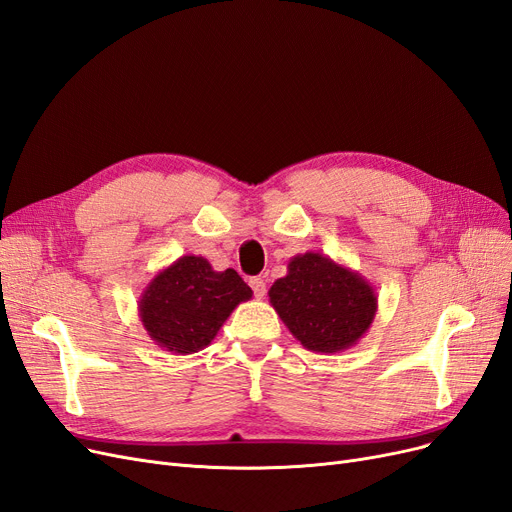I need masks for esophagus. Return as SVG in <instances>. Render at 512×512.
Here are the masks:
<instances>
[{"label":"esophagus","instance_id":"34e87169","mask_svg":"<svg viewBox=\"0 0 512 512\" xmlns=\"http://www.w3.org/2000/svg\"><path fill=\"white\" fill-rule=\"evenodd\" d=\"M250 286H252L256 298H262L264 294H267V284H264L262 277H252V279H250Z\"/></svg>","mask_w":512,"mask_h":512}]
</instances>
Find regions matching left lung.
I'll list each match as a JSON object with an SVG mask.
<instances>
[{"label":"left lung","instance_id":"8db88e82","mask_svg":"<svg viewBox=\"0 0 512 512\" xmlns=\"http://www.w3.org/2000/svg\"><path fill=\"white\" fill-rule=\"evenodd\" d=\"M269 303L292 337L315 354L354 347L377 315L370 281L320 252L290 258L286 277L269 290Z\"/></svg>","mask_w":512,"mask_h":512}]
</instances>
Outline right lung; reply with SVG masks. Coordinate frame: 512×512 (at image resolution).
I'll use <instances>...</instances> for the list:
<instances>
[{"mask_svg":"<svg viewBox=\"0 0 512 512\" xmlns=\"http://www.w3.org/2000/svg\"><path fill=\"white\" fill-rule=\"evenodd\" d=\"M252 288L235 269L214 271L203 256H182L158 271L137 301L150 339L175 356L197 354L216 339Z\"/></svg>","mask_w":512,"mask_h":512,"instance_id":"right-lung-1","label":"right lung"}]
</instances>
